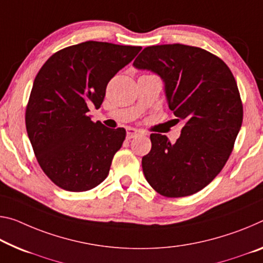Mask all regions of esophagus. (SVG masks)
Returning <instances> with one entry per match:
<instances>
[{"label": "esophagus", "mask_w": 263, "mask_h": 263, "mask_svg": "<svg viewBox=\"0 0 263 263\" xmlns=\"http://www.w3.org/2000/svg\"><path fill=\"white\" fill-rule=\"evenodd\" d=\"M141 133V131L137 130V128H133V127H128L126 130V138L127 139H131V138H135V137L139 136Z\"/></svg>", "instance_id": "esophagus-1"}]
</instances>
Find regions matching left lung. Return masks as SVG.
Here are the masks:
<instances>
[{
	"instance_id": "1",
	"label": "left lung",
	"mask_w": 263,
	"mask_h": 263,
	"mask_svg": "<svg viewBox=\"0 0 263 263\" xmlns=\"http://www.w3.org/2000/svg\"><path fill=\"white\" fill-rule=\"evenodd\" d=\"M164 82L168 107L184 120L176 143L152 133L144 176L158 193L180 198L201 191L226 164L242 124L235 78L222 60L197 47L152 45L133 62Z\"/></svg>"
}]
</instances>
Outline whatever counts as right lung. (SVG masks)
I'll list each match as a JSON object with an SVG mask.
<instances>
[{"instance_id": "obj_1", "label": "right lung", "mask_w": 263, "mask_h": 263, "mask_svg": "<svg viewBox=\"0 0 263 263\" xmlns=\"http://www.w3.org/2000/svg\"><path fill=\"white\" fill-rule=\"evenodd\" d=\"M140 47L83 42L57 51L32 85L26 126L41 168L65 191L84 192L107 177L125 128L93 123L89 106L101 107L107 83Z\"/></svg>"}]
</instances>
